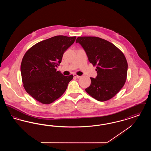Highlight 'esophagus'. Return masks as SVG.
<instances>
[{"instance_id": "obj_1", "label": "esophagus", "mask_w": 151, "mask_h": 151, "mask_svg": "<svg viewBox=\"0 0 151 151\" xmlns=\"http://www.w3.org/2000/svg\"><path fill=\"white\" fill-rule=\"evenodd\" d=\"M73 76H74L75 78H80V76H78V75H77L76 74H73Z\"/></svg>"}]
</instances>
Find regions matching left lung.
Returning a JSON list of instances; mask_svg holds the SVG:
<instances>
[{"instance_id":"obj_1","label":"left lung","mask_w":151,"mask_h":151,"mask_svg":"<svg viewBox=\"0 0 151 151\" xmlns=\"http://www.w3.org/2000/svg\"><path fill=\"white\" fill-rule=\"evenodd\" d=\"M76 42L84 49L90 63L97 65V75L91 78L86 91L99 101L111 99L126 80L128 65L124 54L113 43L97 37H79Z\"/></svg>"}]
</instances>
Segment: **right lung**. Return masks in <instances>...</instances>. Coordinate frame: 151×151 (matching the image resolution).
Here are the masks:
<instances>
[{
	"label": "right lung",
	"instance_id": "add662e5",
	"mask_svg": "<svg viewBox=\"0 0 151 151\" xmlns=\"http://www.w3.org/2000/svg\"><path fill=\"white\" fill-rule=\"evenodd\" d=\"M75 39L54 36L36 43L25 54L21 64L22 81L27 92L36 100L49 104L65 93L73 76H64L55 68Z\"/></svg>",
	"mask_w": 151,
	"mask_h": 151
}]
</instances>
